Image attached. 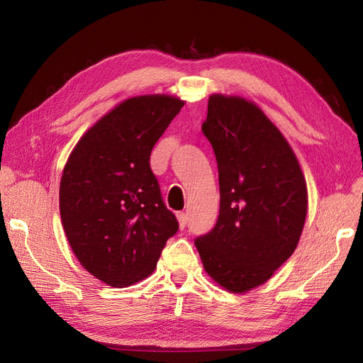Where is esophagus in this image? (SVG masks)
Here are the masks:
<instances>
[{"label": "esophagus", "instance_id": "obj_1", "mask_svg": "<svg viewBox=\"0 0 363 363\" xmlns=\"http://www.w3.org/2000/svg\"><path fill=\"white\" fill-rule=\"evenodd\" d=\"M177 219H179L180 228H184L186 224H188V215H186L184 212H177Z\"/></svg>", "mask_w": 363, "mask_h": 363}]
</instances>
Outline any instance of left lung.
Masks as SVG:
<instances>
[{
	"label": "left lung",
	"mask_w": 363,
	"mask_h": 363,
	"mask_svg": "<svg viewBox=\"0 0 363 363\" xmlns=\"http://www.w3.org/2000/svg\"><path fill=\"white\" fill-rule=\"evenodd\" d=\"M203 133L218 163L219 215L195 247L218 284L247 292L269 280L296 248L306 180L288 140L244 98H208Z\"/></svg>",
	"instance_id": "obj_1"
}]
</instances>
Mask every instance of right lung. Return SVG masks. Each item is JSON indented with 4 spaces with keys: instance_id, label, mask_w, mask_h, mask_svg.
<instances>
[{
    "instance_id": "1",
    "label": "right lung",
    "mask_w": 363,
    "mask_h": 363,
    "mask_svg": "<svg viewBox=\"0 0 363 363\" xmlns=\"http://www.w3.org/2000/svg\"><path fill=\"white\" fill-rule=\"evenodd\" d=\"M183 104L169 95L128 98L86 131L65 164V233L83 268L108 286L148 277L177 233L150 156Z\"/></svg>"
}]
</instances>
